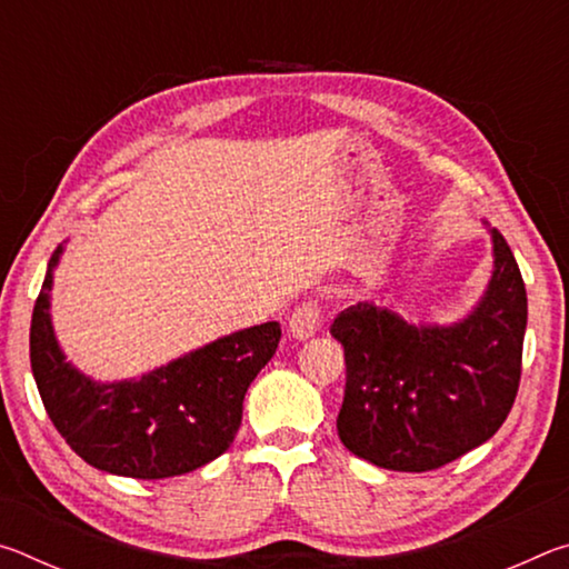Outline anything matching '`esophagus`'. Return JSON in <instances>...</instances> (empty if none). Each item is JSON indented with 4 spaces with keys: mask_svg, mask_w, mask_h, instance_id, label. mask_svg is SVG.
<instances>
[{
    "mask_svg": "<svg viewBox=\"0 0 569 569\" xmlns=\"http://www.w3.org/2000/svg\"><path fill=\"white\" fill-rule=\"evenodd\" d=\"M319 326H321L319 301L301 303L291 313V319H288V331H291V336H293V339H298V341L311 339V336L319 331Z\"/></svg>",
    "mask_w": 569,
    "mask_h": 569,
    "instance_id": "obj_1",
    "label": "esophagus"
}]
</instances>
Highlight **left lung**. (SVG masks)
Masks as SVG:
<instances>
[{
	"label": "left lung",
	"mask_w": 569,
	"mask_h": 569,
	"mask_svg": "<svg viewBox=\"0 0 569 569\" xmlns=\"http://www.w3.org/2000/svg\"><path fill=\"white\" fill-rule=\"evenodd\" d=\"M492 278L477 306L451 323H411L373 301L331 326L343 346L346 391L336 419L343 447L391 471H429L485 445L512 409L527 291L495 228Z\"/></svg>",
	"instance_id": "1"
}]
</instances>
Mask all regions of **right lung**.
<instances>
[{
  "label": "right lung",
  "mask_w": 569,
  "mask_h": 569,
  "mask_svg": "<svg viewBox=\"0 0 569 569\" xmlns=\"http://www.w3.org/2000/svg\"><path fill=\"white\" fill-rule=\"evenodd\" d=\"M64 243L47 266L30 329L32 373L54 429L74 455L118 477L168 479L218 459L233 445L250 381L273 359L281 323L220 336L142 377L98 381L67 361L54 333L52 286Z\"/></svg>",
  "instance_id": "right-lung-1"
}]
</instances>
